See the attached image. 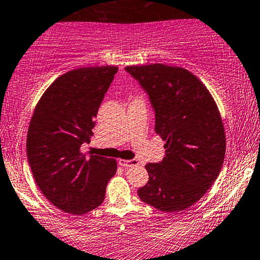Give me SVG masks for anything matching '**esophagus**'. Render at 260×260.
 Here are the masks:
<instances>
[{
	"instance_id": "1",
	"label": "esophagus",
	"mask_w": 260,
	"mask_h": 260,
	"mask_svg": "<svg viewBox=\"0 0 260 260\" xmlns=\"http://www.w3.org/2000/svg\"><path fill=\"white\" fill-rule=\"evenodd\" d=\"M119 164L121 167H123V168H128V167H134V166H138L139 162H138L137 159H120L119 160Z\"/></svg>"
}]
</instances>
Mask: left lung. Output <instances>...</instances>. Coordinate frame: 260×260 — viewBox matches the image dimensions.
<instances>
[{
	"label": "left lung",
	"instance_id": "8db88e82",
	"mask_svg": "<svg viewBox=\"0 0 260 260\" xmlns=\"http://www.w3.org/2000/svg\"><path fill=\"white\" fill-rule=\"evenodd\" d=\"M149 96L154 131L166 141L158 163H147L144 203L166 212L198 202L219 175L225 154L221 115L208 88L185 68L162 63L124 68Z\"/></svg>",
	"mask_w": 260,
	"mask_h": 260
}]
</instances>
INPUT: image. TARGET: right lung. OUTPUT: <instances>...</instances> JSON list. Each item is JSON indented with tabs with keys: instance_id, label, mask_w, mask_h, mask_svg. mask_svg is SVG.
<instances>
[{
	"instance_id": "right-lung-1",
	"label": "right lung",
	"mask_w": 260,
	"mask_h": 260,
	"mask_svg": "<svg viewBox=\"0 0 260 260\" xmlns=\"http://www.w3.org/2000/svg\"><path fill=\"white\" fill-rule=\"evenodd\" d=\"M119 68H78L62 74L39 100L29 122L26 151L36 183L52 205L83 215L106 197L116 160L80 152L90 143L98 109Z\"/></svg>"
}]
</instances>
